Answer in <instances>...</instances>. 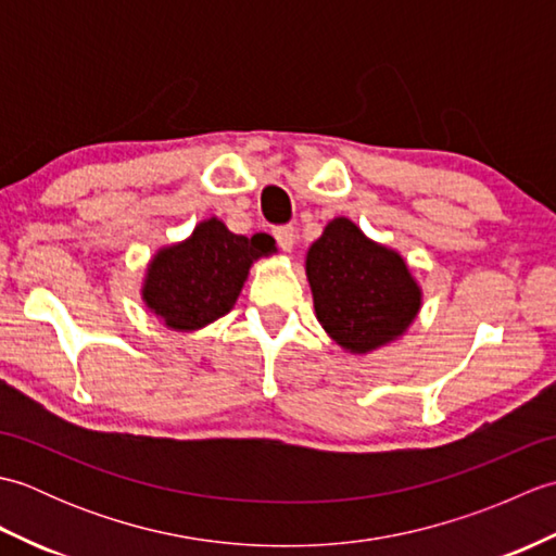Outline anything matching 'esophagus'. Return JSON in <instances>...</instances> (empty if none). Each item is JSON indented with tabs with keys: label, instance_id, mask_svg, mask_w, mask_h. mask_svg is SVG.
I'll list each match as a JSON object with an SVG mask.
<instances>
[{
	"label": "esophagus",
	"instance_id": "1",
	"mask_svg": "<svg viewBox=\"0 0 556 556\" xmlns=\"http://www.w3.org/2000/svg\"><path fill=\"white\" fill-rule=\"evenodd\" d=\"M275 239H277L281 251L291 253L293 243H296V229H293V227H277L275 229Z\"/></svg>",
	"mask_w": 556,
	"mask_h": 556
}]
</instances>
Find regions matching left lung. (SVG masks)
<instances>
[{"label": "left lung", "mask_w": 556, "mask_h": 556, "mask_svg": "<svg viewBox=\"0 0 556 556\" xmlns=\"http://www.w3.org/2000/svg\"><path fill=\"white\" fill-rule=\"evenodd\" d=\"M315 315L349 353H370L406 332L422 291L406 260L337 217L305 255Z\"/></svg>", "instance_id": "left-lung-1"}]
</instances>
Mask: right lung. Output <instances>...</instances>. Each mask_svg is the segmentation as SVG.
<instances>
[{"mask_svg": "<svg viewBox=\"0 0 556 556\" xmlns=\"http://www.w3.org/2000/svg\"><path fill=\"white\" fill-rule=\"evenodd\" d=\"M277 253L267 233L239 236L210 217L186 241L160 248L150 260L143 301L169 329L193 332L227 315L257 257Z\"/></svg>", "mask_w": 556, "mask_h": 556, "instance_id": "right-lung-1", "label": "right lung"}]
</instances>
